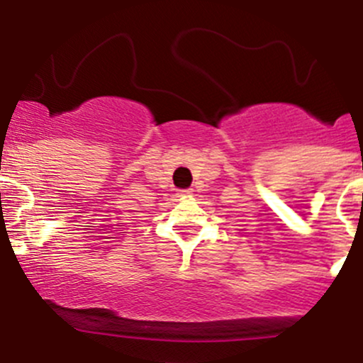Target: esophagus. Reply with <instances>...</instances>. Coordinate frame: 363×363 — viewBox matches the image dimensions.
<instances>
[{
	"label": "esophagus",
	"instance_id": "obj_1",
	"mask_svg": "<svg viewBox=\"0 0 363 363\" xmlns=\"http://www.w3.org/2000/svg\"><path fill=\"white\" fill-rule=\"evenodd\" d=\"M178 194H179V196H184V198H185V196H191L192 191H191V189H189V191H179Z\"/></svg>",
	"mask_w": 363,
	"mask_h": 363
}]
</instances>
